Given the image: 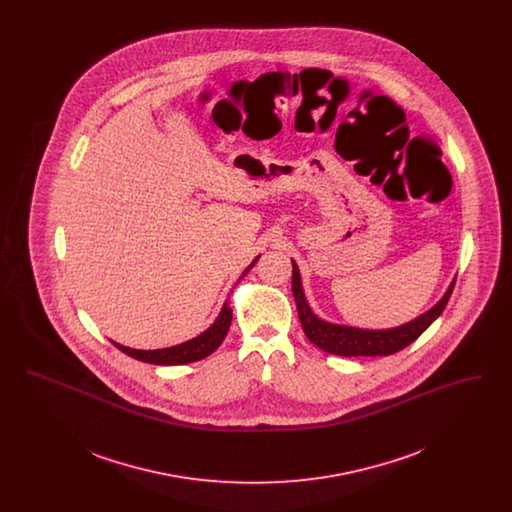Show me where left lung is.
Wrapping results in <instances>:
<instances>
[{"label":"left lung","instance_id":"1","mask_svg":"<svg viewBox=\"0 0 512 512\" xmlns=\"http://www.w3.org/2000/svg\"><path fill=\"white\" fill-rule=\"evenodd\" d=\"M292 267V292L305 336L322 351L340 355V357H382V355H393L401 351L403 347L411 345L443 313L455 288V280H453L445 295L430 311H426L424 315L414 318L407 324L388 328V330H363L355 326L332 324L318 318L305 299L299 268L293 261Z\"/></svg>","mask_w":512,"mask_h":512}]
</instances>
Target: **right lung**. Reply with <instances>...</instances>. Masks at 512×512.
<instances>
[{
    "instance_id": "add662e5",
    "label": "right lung",
    "mask_w": 512,
    "mask_h": 512,
    "mask_svg": "<svg viewBox=\"0 0 512 512\" xmlns=\"http://www.w3.org/2000/svg\"><path fill=\"white\" fill-rule=\"evenodd\" d=\"M257 261H259V257L249 267L245 268L242 276H240V280L244 278L251 268L255 267ZM230 322H232V309H230V305L226 301L222 305V309H220L217 320L203 334H199L197 338H194V340L184 341L180 345L165 347V349H153V351L130 349V347H124V345L115 343V341H113V345L117 349H121L122 353H126L128 357H134V359L144 361V363H149V365H188V363L205 359L207 355H211L219 347L222 340L226 338V334H228Z\"/></svg>"
}]
</instances>
